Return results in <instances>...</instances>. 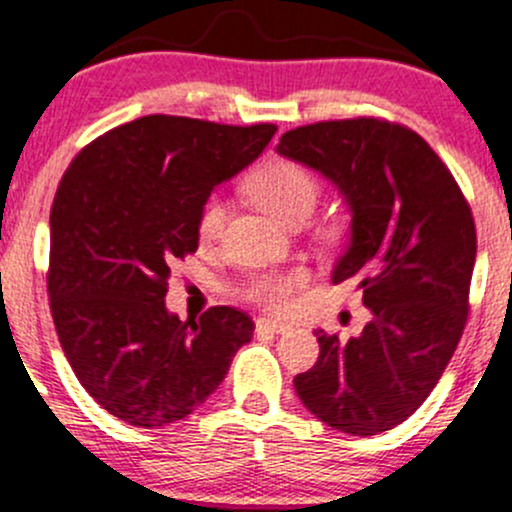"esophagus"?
<instances>
[{
    "mask_svg": "<svg viewBox=\"0 0 512 512\" xmlns=\"http://www.w3.org/2000/svg\"><path fill=\"white\" fill-rule=\"evenodd\" d=\"M255 328H257V333H286V330H289L291 325H289V323H284V320L257 318Z\"/></svg>",
    "mask_w": 512,
    "mask_h": 512,
    "instance_id": "esophagus-1",
    "label": "esophagus"
}]
</instances>
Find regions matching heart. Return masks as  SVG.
Masks as SVG:
<instances>
[{"instance_id": "1", "label": "heart", "mask_w": 512, "mask_h": 512, "mask_svg": "<svg viewBox=\"0 0 512 512\" xmlns=\"http://www.w3.org/2000/svg\"><path fill=\"white\" fill-rule=\"evenodd\" d=\"M247 194L252 196L262 211L277 221L299 223L311 216L318 199V184L301 165L291 160H269L247 182ZM226 206L221 199H209L199 213V235L204 240L216 238L223 226ZM306 284V274L301 269L291 272H265L257 274L245 286V296L250 301L262 303L267 308H286L296 291Z\"/></svg>"}]
</instances>
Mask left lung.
Masks as SVG:
<instances>
[{
	"instance_id": "8db88e82",
	"label": "left lung",
	"mask_w": 512,
	"mask_h": 512,
	"mask_svg": "<svg viewBox=\"0 0 512 512\" xmlns=\"http://www.w3.org/2000/svg\"><path fill=\"white\" fill-rule=\"evenodd\" d=\"M277 153L340 192L350 240L330 279H357L372 311L357 338L318 330V362L294 389L333 430L379 435L423 406L462 338L476 262L471 209L435 150L398 123H311L284 133Z\"/></svg>"
}]
</instances>
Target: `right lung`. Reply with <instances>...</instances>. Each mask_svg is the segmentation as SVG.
Here are the masks:
<instances>
[{
	"instance_id": "add662e5",
	"label": "right lung",
	"mask_w": 512,
	"mask_h": 512,
	"mask_svg": "<svg viewBox=\"0 0 512 512\" xmlns=\"http://www.w3.org/2000/svg\"><path fill=\"white\" fill-rule=\"evenodd\" d=\"M277 126L143 116L72 160L50 211L48 296L60 345L104 411L136 428L194 413L255 323L230 306L179 320L174 260L199 247L213 189L262 155Z\"/></svg>"
}]
</instances>
